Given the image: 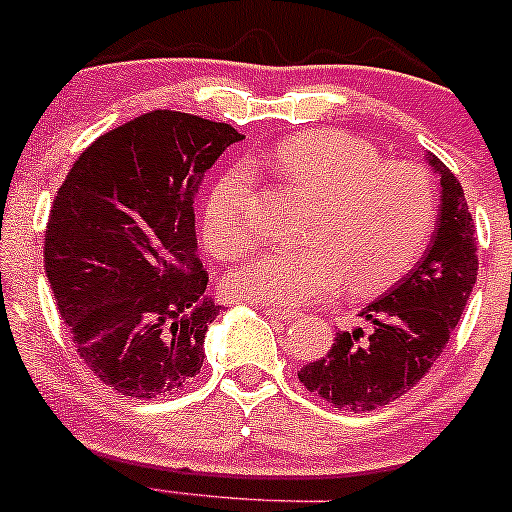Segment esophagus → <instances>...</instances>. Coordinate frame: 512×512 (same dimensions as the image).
I'll use <instances>...</instances> for the list:
<instances>
[{
    "mask_svg": "<svg viewBox=\"0 0 512 512\" xmlns=\"http://www.w3.org/2000/svg\"><path fill=\"white\" fill-rule=\"evenodd\" d=\"M266 315H271V318H276V320H293V318H298V313H295V310H291V308H278V305H266Z\"/></svg>",
    "mask_w": 512,
    "mask_h": 512,
    "instance_id": "esophagus-1",
    "label": "esophagus"
}]
</instances>
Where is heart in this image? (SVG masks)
<instances>
[{
  "label": "heart",
  "mask_w": 512,
  "mask_h": 512,
  "mask_svg": "<svg viewBox=\"0 0 512 512\" xmlns=\"http://www.w3.org/2000/svg\"><path fill=\"white\" fill-rule=\"evenodd\" d=\"M266 165L313 197L300 249L263 251L226 278L241 300L298 305L333 295L382 291L424 254L436 224V189L421 167L382 162L377 147L340 130L291 135ZM249 172L234 167L214 182L202 209V239L219 258L251 244Z\"/></svg>",
  "instance_id": "b5f03b06"
}]
</instances>
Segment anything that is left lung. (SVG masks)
I'll list each match as a JSON object with an SVG mask.
<instances>
[{"instance_id":"1","label":"left lung","mask_w":512,"mask_h":512,"mask_svg":"<svg viewBox=\"0 0 512 512\" xmlns=\"http://www.w3.org/2000/svg\"><path fill=\"white\" fill-rule=\"evenodd\" d=\"M426 162L439 175L441 204L424 256L362 308L370 333L337 330L328 355L298 372L308 392L337 409L372 412L407 394L444 352L476 286V226L461 182L431 152Z\"/></svg>"}]
</instances>
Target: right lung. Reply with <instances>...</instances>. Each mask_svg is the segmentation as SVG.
<instances>
[{
	"label": "right lung",
	"instance_id": "obj_1",
	"mask_svg": "<svg viewBox=\"0 0 512 512\" xmlns=\"http://www.w3.org/2000/svg\"><path fill=\"white\" fill-rule=\"evenodd\" d=\"M231 125L152 110L73 162L49 214L46 278L81 360L125 397L175 392L202 370L221 305L207 293L194 199Z\"/></svg>",
	"mask_w": 512,
	"mask_h": 512
}]
</instances>
